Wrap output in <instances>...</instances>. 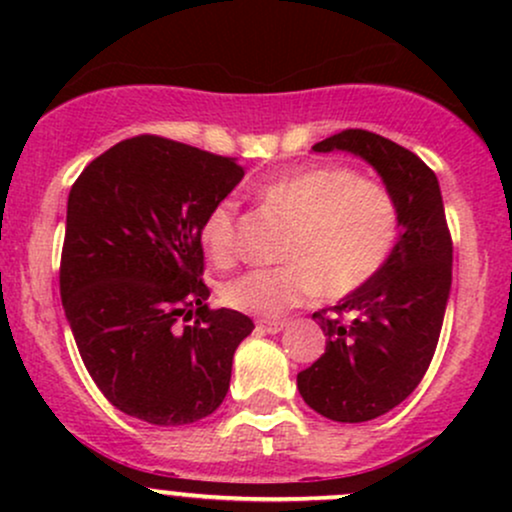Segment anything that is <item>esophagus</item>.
<instances>
[{"instance_id": "1", "label": "esophagus", "mask_w": 512, "mask_h": 512, "mask_svg": "<svg viewBox=\"0 0 512 512\" xmlns=\"http://www.w3.org/2000/svg\"><path fill=\"white\" fill-rule=\"evenodd\" d=\"M286 327V322H279V320H260L257 322V332L262 334H276L281 332Z\"/></svg>"}]
</instances>
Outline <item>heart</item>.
Instances as JSON below:
<instances>
[{
	"instance_id": "heart-1",
	"label": "heart",
	"mask_w": 512,
	"mask_h": 512,
	"mask_svg": "<svg viewBox=\"0 0 512 512\" xmlns=\"http://www.w3.org/2000/svg\"><path fill=\"white\" fill-rule=\"evenodd\" d=\"M267 207L293 221L279 267L226 281L221 301L262 320H279L308 298H342L366 286L390 260L399 236L397 202L380 182L342 166H305L262 182ZM202 243L216 262L238 252V204L221 199L202 223Z\"/></svg>"
}]
</instances>
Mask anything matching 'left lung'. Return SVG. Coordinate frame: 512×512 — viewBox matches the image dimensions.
<instances>
[{"label":"left lung","mask_w":512,"mask_h":512,"mask_svg":"<svg viewBox=\"0 0 512 512\" xmlns=\"http://www.w3.org/2000/svg\"><path fill=\"white\" fill-rule=\"evenodd\" d=\"M368 163L395 197L399 236L390 260L366 286L313 313L325 354L298 373L310 409L339 424L378 419L402 404L436 351L452 284V240L436 173L380 134L346 129L313 146Z\"/></svg>","instance_id":"obj_1"}]
</instances>
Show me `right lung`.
<instances>
[{
	"instance_id": "obj_1",
	"label": "right lung",
	"mask_w": 512,
	"mask_h": 512,
	"mask_svg": "<svg viewBox=\"0 0 512 512\" xmlns=\"http://www.w3.org/2000/svg\"><path fill=\"white\" fill-rule=\"evenodd\" d=\"M236 158L142 134L84 168L69 192L60 293L81 361L113 407L154 426L214 414L255 330L209 310L202 223L243 180ZM198 310L195 326L180 328Z\"/></svg>"
}]
</instances>
